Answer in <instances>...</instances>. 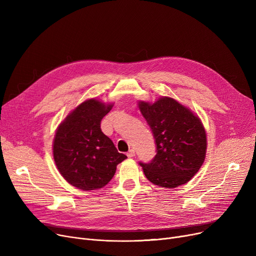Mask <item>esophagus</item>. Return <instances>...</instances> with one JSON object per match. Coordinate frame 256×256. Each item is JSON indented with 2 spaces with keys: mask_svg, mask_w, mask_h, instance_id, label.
<instances>
[{
  "mask_svg": "<svg viewBox=\"0 0 256 256\" xmlns=\"http://www.w3.org/2000/svg\"><path fill=\"white\" fill-rule=\"evenodd\" d=\"M126 156H128V158H132V156H135V150H130L128 154H126Z\"/></svg>",
  "mask_w": 256,
  "mask_h": 256,
  "instance_id": "1",
  "label": "esophagus"
}]
</instances>
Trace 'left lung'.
<instances>
[{"instance_id":"1","label":"left lung","mask_w":256,"mask_h":256,"mask_svg":"<svg viewBox=\"0 0 256 256\" xmlns=\"http://www.w3.org/2000/svg\"><path fill=\"white\" fill-rule=\"evenodd\" d=\"M150 126L156 154L150 163H140L154 184L173 189L186 184L202 166L206 154V132L200 118L172 98L154 102H138Z\"/></svg>"}]
</instances>
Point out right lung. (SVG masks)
I'll use <instances>...</instances> for the list:
<instances>
[{"instance_id":"1","label":"right lung","mask_w":256,"mask_h":256,"mask_svg":"<svg viewBox=\"0 0 256 256\" xmlns=\"http://www.w3.org/2000/svg\"><path fill=\"white\" fill-rule=\"evenodd\" d=\"M114 104L90 98L80 104L59 124L52 141L54 160L64 180L83 191L109 182L126 158L100 130V121Z\"/></svg>"}]
</instances>
